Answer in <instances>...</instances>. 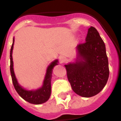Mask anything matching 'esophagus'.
<instances>
[{
	"mask_svg": "<svg viewBox=\"0 0 121 121\" xmlns=\"http://www.w3.org/2000/svg\"><path fill=\"white\" fill-rule=\"evenodd\" d=\"M66 60V57L63 56H60L59 57V61L60 63H64V62H65Z\"/></svg>",
	"mask_w": 121,
	"mask_h": 121,
	"instance_id": "esophagus-1",
	"label": "esophagus"
}]
</instances>
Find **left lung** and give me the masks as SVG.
Masks as SVG:
<instances>
[{"label": "left lung", "instance_id": "obj_1", "mask_svg": "<svg viewBox=\"0 0 121 121\" xmlns=\"http://www.w3.org/2000/svg\"><path fill=\"white\" fill-rule=\"evenodd\" d=\"M77 49L76 62L65 65L67 78L77 95L92 97L103 89L108 79L105 45L96 29L91 26L85 42L78 45Z\"/></svg>", "mask_w": 121, "mask_h": 121}]
</instances>
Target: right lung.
Segmentation results:
<instances>
[{
    "mask_svg": "<svg viewBox=\"0 0 121 121\" xmlns=\"http://www.w3.org/2000/svg\"><path fill=\"white\" fill-rule=\"evenodd\" d=\"M14 41V40L13 39V42L10 51V72L11 78H12L13 84L14 86L15 90H16L17 93L21 98L28 102L29 103L36 105L44 103L48 100L50 95H51V76H52V71H53V67L57 65L58 61H57V60H55L54 62H51V64L48 66L45 78L44 81H43V86H42L41 88L36 90H26L19 85L16 76H15L14 73L13 61L12 57Z\"/></svg>",
    "mask_w": 121,
    "mask_h": 121,
    "instance_id": "1",
    "label": "right lung"
}]
</instances>
